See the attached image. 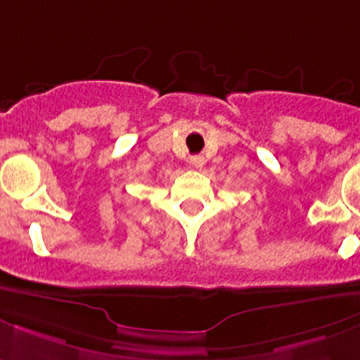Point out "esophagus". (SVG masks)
<instances>
[{
    "label": "esophagus",
    "mask_w": 360,
    "mask_h": 360,
    "mask_svg": "<svg viewBox=\"0 0 360 360\" xmlns=\"http://www.w3.org/2000/svg\"><path fill=\"white\" fill-rule=\"evenodd\" d=\"M204 163H206V161H204L202 156H193V158H191V165H193L195 169H202Z\"/></svg>",
    "instance_id": "34e87169"
}]
</instances>
